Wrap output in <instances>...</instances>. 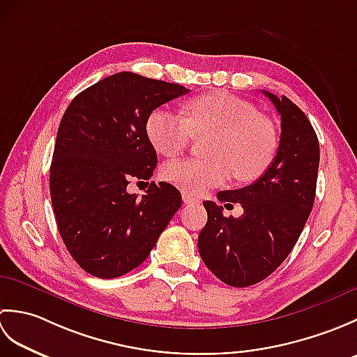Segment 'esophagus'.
I'll return each instance as SVG.
<instances>
[{
    "instance_id": "obj_1",
    "label": "esophagus",
    "mask_w": 357,
    "mask_h": 357,
    "mask_svg": "<svg viewBox=\"0 0 357 357\" xmlns=\"http://www.w3.org/2000/svg\"><path fill=\"white\" fill-rule=\"evenodd\" d=\"M183 199H184V202L187 204V206H198V204H201L199 199H196L195 196L188 195V193H183Z\"/></svg>"
}]
</instances>
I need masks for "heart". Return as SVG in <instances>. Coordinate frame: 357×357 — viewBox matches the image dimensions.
I'll list each match as a JSON object with an SVG mask.
<instances>
[{"label":"heart","mask_w":357,"mask_h":357,"mask_svg":"<svg viewBox=\"0 0 357 357\" xmlns=\"http://www.w3.org/2000/svg\"><path fill=\"white\" fill-rule=\"evenodd\" d=\"M183 116L155 109L146 135L159 155L176 156L192 138H204L206 159H178L164 165L162 178L187 193L199 195L233 176L253 181L268 169L276 151L271 124L248 101L225 92L201 95L184 105Z\"/></svg>","instance_id":"b5f03b06"}]
</instances>
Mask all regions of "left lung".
<instances>
[{
    "label": "left lung",
    "instance_id": "8db88e82",
    "mask_svg": "<svg viewBox=\"0 0 357 357\" xmlns=\"http://www.w3.org/2000/svg\"><path fill=\"white\" fill-rule=\"evenodd\" d=\"M280 115V141L262 176L244 188L218 193L219 202H239L244 215L227 218L206 201L207 224L198 248L204 264L224 284L248 287L270 276L298 242L312 213L319 141L305 113L287 96L262 90Z\"/></svg>",
    "mask_w": 357,
    "mask_h": 357
}]
</instances>
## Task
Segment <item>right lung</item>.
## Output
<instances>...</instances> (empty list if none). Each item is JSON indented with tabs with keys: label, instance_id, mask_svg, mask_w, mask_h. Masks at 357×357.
I'll return each instance as SVG.
<instances>
[{
	"label": "right lung",
	"instance_id": "right-lung-1",
	"mask_svg": "<svg viewBox=\"0 0 357 357\" xmlns=\"http://www.w3.org/2000/svg\"><path fill=\"white\" fill-rule=\"evenodd\" d=\"M188 89L119 72L82 90L58 127L50 198L64 244L82 270L123 276L147 259L181 207V193L155 184L138 199L132 179L149 181L158 162L146 135L151 110ZM149 184V183H147Z\"/></svg>",
	"mask_w": 357,
	"mask_h": 357
}]
</instances>
